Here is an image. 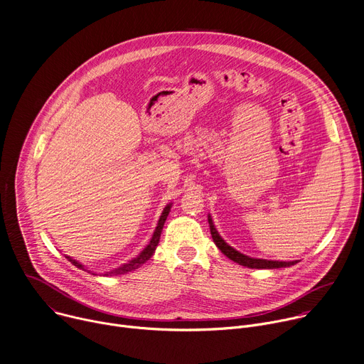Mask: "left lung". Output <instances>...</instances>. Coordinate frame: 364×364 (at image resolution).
Listing matches in <instances>:
<instances>
[{"mask_svg": "<svg viewBox=\"0 0 364 364\" xmlns=\"http://www.w3.org/2000/svg\"><path fill=\"white\" fill-rule=\"evenodd\" d=\"M208 223H210V230H211V235L215 246L221 250V253H224L228 259H231L232 262L241 264V266H246L250 269H279V267H289L292 264H296L298 262H277V260H266V259H253L249 257L243 253L237 252L235 249H232L231 246H228L225 241L221 238V235L218 234L211 215H208Z\"/></svg>", "mask_w": 364, "mask_h": 364, "instance_id": "left-lung-1", "label": "left lung"}]
</instances>
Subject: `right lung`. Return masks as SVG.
<instances>
[{"instance_id": "1", "label": "right lung", "mask_w": 364, "mask_h": 364, "mask_svg": "<svg viewBox=\"0 0 364 364\" xmlns=\"http://www.w3.org/2000/svg\"><path fill=\"white\" fill-rule=\"evenodd\" d=\"M171 207H172V204H168V205L165 207L164 213H161V215H160V218H159V223H157V227H156V230H154V232H153V235H151V238H150V243L144 247V250H143L137 257H133L129 263H124V264H121V266L117 267V269H112V270H109V272H105L104 276H114V274H124V273H129V272H132V270L140 267L143 263H146V262L153 256V253H154V250H156V247H157V245H159L161 230H164L165 221H166V218H168V215H169ZM66 259H68L73 266H76V267H79V269L87 270L82 264H80L79 262H76L75 259H72V257H69V256H66Z\"/></svg>"}]
</instances>
